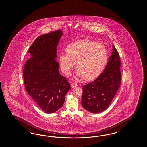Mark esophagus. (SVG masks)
Returning a JSON list of instances; mask_svg holds the SVG:
<instances>
[{"mask_svg": "<svg viewBox=\"0 0 147 147\" xmlns=\"http://www.w3.org/2000/svg\"><path fill=\"white\" fill-rule=\"evenodd\" d=\"M71 86L72 88H74V87H76L78 86V85L77 84H76V83H72L71 84Z\"/></svg>", "mask_w": 147, "mask_h": 147, "instance_id": "esophagus-1", "label": "esophagus"}]
</instances>
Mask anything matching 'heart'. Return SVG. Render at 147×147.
I'll return each instance as SVG.
<instances>
[{"label":"heart","instance_id":"b5f03b06","mask_svg":"<svg viewBox=\"0 0 147 147\" xmlns=\"http://www.w3.org/2000/svg\"><path fill=\"white\" fill-rule=\"evenodd\" d=\"M65 53L61 54L59 57L62 71L69 75L75 63L77 76L88 82L96 79L100 76L108 57L105 46L88 39L68 44Z\"/></svg>","mask_w":147,"mask_h":147}]
</instances>
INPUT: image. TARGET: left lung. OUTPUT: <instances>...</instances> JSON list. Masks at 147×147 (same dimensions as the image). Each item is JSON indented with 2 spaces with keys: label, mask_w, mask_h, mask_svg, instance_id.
<instances>
[{
  "label": "left lung",
  "mask_w": 147,
  "mask_h": 147,
  "mask_svg": "<svg viewBox=\"0 0 147 147\" xmlns=\"http://www.w3.org/2000/svg\"><path fill=\"white\" fill-rule=\"evenodd\" d=\"M121 60L118 52L113 51L104 71L93 82L83 86L82 105L93 113H101L107 109L120 87Z\"/></svg>",
  "instance_id": "1"
}]
</instances>
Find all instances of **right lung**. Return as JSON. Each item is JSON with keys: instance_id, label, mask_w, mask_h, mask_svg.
Instances as JSON below:
<instances>
[{"instance_id": "add662e5", "label": "right lung", "mask_w": 147, "mask_h": 147, "mask_svg": "<svg viewBox=\"0 0 147 147\" xmlns=\"http://www.w3.org/2000/svg\"><path fill=\"white\" fill-rule=\"evenodd\" d=\"M62 35V31L58 30L38 37L29 48L30 57L23 68L26 92L46 113L61 108L70 90L66 78L59 73L56 60L57 45Z\"/></svg>"}]
</instances>
